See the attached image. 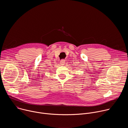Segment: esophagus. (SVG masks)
Returning <instances> with one entry per match:
<instances>
[{
    "label": "esophagus",
    "mask_w": 128,
    "mask_h": 128,
    "mask_svg": "<svg viewBox=\"0 0 128 128\" xmlns=\"http://www.w3.org/2000/svg\"><path fill=\"white\" fill-rule=\"evenodd\" d=\"M60 64H61V65H64L65 64V60H62L60 61Z\"/></svg>",
    "instance_id": "esophagus-1"
}]
</instances>
